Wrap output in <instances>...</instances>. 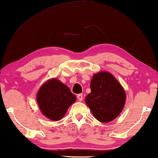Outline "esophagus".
Segmentation results:
<instances>
[{"instance_id": "obj_1", "label": "esophagus", "mask_w": 158, "mask_h": 158, "mask_svg": "<svg viewBox=\"0 0 158 158\" xmlns=\"http://www.w3.org/2000/svg\"><path fill=\"white\" fill-rule=\"evenodd\" d=\"M77 98H78L79 101L81 102L82 100H83V95L82 94H79L78 95H77Z\"/></svg>"}]
</instances>
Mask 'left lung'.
<instances>
[{
  "label": "left lung",
  "instance_id": "left-lung-1",
  "mask_svg": "<svg viewBox=\"0 0 158 158\" xmlns=\"http://www.w3.org/2000/svg\"><path fill=\"white\" fill-rule=\"evenodd\" d=\"M90 92L85 102L98 121L108 123L118 116L123 109L126 94L113 74L101 71L93 74L90 81Z\"/></svg>",
  "mask_w": 158,
  "mask_h": 158
}]
</instances>
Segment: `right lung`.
<instances>
[{"mask_svg": "<svg viewBox=\"0 0 158 158\" xmlns=\"http://www.w3.org/2000/svg\"><path fill=\"white\" fill-rule=\"evenodd\" d=\"M36 100L42 114L47 118L57 121L65 116L77 98L68 86L58 79L52 78L41 85Z\"/></svg>", "mask_w": 158, "mask_h": 158, "instance_id": "right-lung-1", "label": "right lung"}]
</instances>
